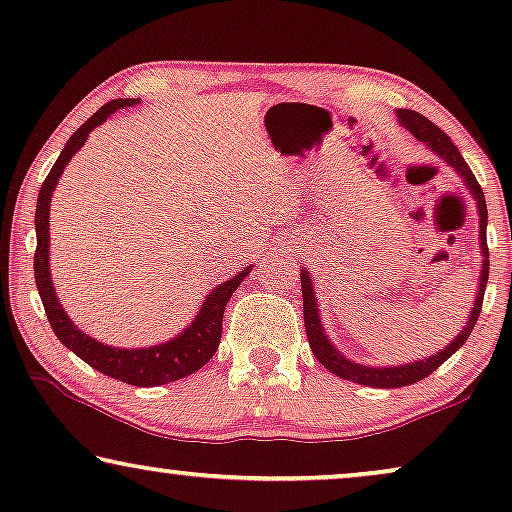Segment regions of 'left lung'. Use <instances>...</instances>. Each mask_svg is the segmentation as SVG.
<instances>
[{
    "label": "left lung",
    "mask_w": 512,
    "mask_h": 512,
    "mask_svg": "<svg viewBox=\"0 0 512 512\" xmlns=\"http://www.w3.org/2000/svg\"><path fill=\"white\" fill-rule=\"evenodd\" d=\"M398 121L405 125L412 135L417 137V142H422L429 146V149L445 160L447 165H452L454 170L461 174V179L466 181L468 191L475 198V205H478L480 212V249L485 254V261H482V272H480V289L478 296H475V305L473 312L468 314V324L464 326L457 338H454L450 345H447L443 352H438L436 356H429V359H419L415 363H403V366H389V368H375V366H361V363L349 361L345 354H340L338 349L333 347V342L326 338L324 333V324L319 319V307H317V298H314V289H312V279L307 275V270L300 272V286H303V314H305V333L307 340H310V349L312 354L317 356V361L324 366L326 370H331L333 375L342 377V380L356 382V384H366V387H377V389H396V387H408V384H415L424 377H429L433 370L443 366V363L450 359V356L457 352V349L464 345L471 335L475 321L480 317L482 310V298H485V286H487V277H489V251H487V202H485V193L475 179V174L471 172V167L466 165V160L461 158V153L457 146L452 144V139L445 135L443 130L438 128L436 123H431L429 118L417 114L412 109H398Z\"/></svg>",
    "instance_id": "1"
}]
</instances>
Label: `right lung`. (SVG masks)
Masks as SVG:
<instances>
[{
  "label": "right lung",
  "instance_id": "obj_1",
  "mask_svg": "<svg viewBox=\"0 0 512 512\" xmlns=\"http://www.w3.org/2000/svg\"><path fill=\"white\" fill-rule=\"evenodd\" d=\"M139 100H114L104 104L67 139L65 149H62L60 158L48 172V177L41 184L39 198H37V214H34V230H37V251H34V282H37L41 303H44L46 317L51 321L53 333L67 349L88 363L90 368L100 370V373L114 377L118 382L132 384V387H160V384L181 380V377L195 373L205 363L212 359L221 342V328H223V312L230 296H233L237 286L244 282L254 265L237 272L233 279L216 286L209 293L205 303H202L198 317L184 333L177 335L174 340H167L163 345H153L144 349H121L109 347L90 338L72 324V319L65 314V307L60 305L58 296H55L51 268H48V242H51V230H48V219H51V195L58 186L60 174L76 151L86 144L90 132L97 125H102L107 118L114 114L116 109L132 107Z\"/></svg>",
  "mask_w": 512,
  "mask_h": 512
}]
</instances>
